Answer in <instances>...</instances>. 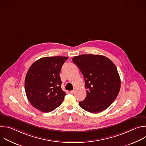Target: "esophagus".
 Returning a JSON list of instances; mask_svg holds the SVG:
<instances>
[{"label":"esophagus","instance_id":"obj_1","mask_svg":"<svg viewBox=\"0 0 146 146\" xmlns=\"http://www.w3.org/2000/svg\"><path fill=\"white\" fill-rule=\"evenodd\" d=\"M74 92H75V91H74V90H73V91H70V93L71 94H74Z\"/></svg>","mask_w":146,"mask_h":146}]
</instances>
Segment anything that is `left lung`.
Instances as JSON below:
<instances>
[{"instance_id":"left-lung-1","label":"left lung","mask_w":146,"mask_h":146,"mask_svg":"<svg viewBox=\"0 0 146 146\" xmlns=\"http://www.w3.org/2000/svg\"><path fill=\"white\" fill-rule=\"evenodd\" d=\"M85 80L87 96L80 106L92 113L108 109L120 90L121 80L117 68L108 58L101 55L84 54L72 59Z\"/></svg>"}]
</instances>
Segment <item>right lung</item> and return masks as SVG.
Here are the masks:
<instances>
[{
	"label": "right lung",
	"instance_id": "add662e5",
	"mask_svg": "<svg viewBox=\"0 0 146 146\" xmlns=\"http://www.w3.org/2000/svg\"><path fill=\"white\" fill-rule=\"evenodd\" d=\"M67 56L41 58L29 68L25 80V90L31 105L37 110L48 113L59 106L66 92L61 88L59 76Z\"/></svg>",
	"mask_w": 146,
	"mask_h": 146
}]
</instances>
